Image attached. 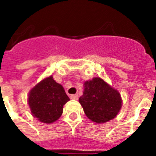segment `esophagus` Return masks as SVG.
Wrapping results in <instances>:
<instances>
[{"instance_id":"obj_1","label":"esophagus","mask_w":156,"mask_h":156,"mask_svg":"<svg viewBox=\"0 0 156 156\" xmlns=\"http://www.w3.org/2000/svg\"><path fill=\"white\" fill-rule=\"evenodd\" d=\"M70 98L73 99V100H77L78 99V95L77 94H72L70 96Z\"/></svg>"}]
</instances>
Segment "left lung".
Here are the masks:
<instances>
[{"instance_id":"left-lung-1","label":"left lung","mask_w":156,"mask_h":156,"mask_svg":"<svg viewBox=\"0 0 156 156\" xmlns=\"http://www.w3.org/2000/svg\"><path fill=\"white\" fill-rule=\"evenodd\" d=\"M84 90L79 98L85 115L96 123L114 119L122 108L119 92L100 77L85 81Z\"/></svg>"}]
</instances>
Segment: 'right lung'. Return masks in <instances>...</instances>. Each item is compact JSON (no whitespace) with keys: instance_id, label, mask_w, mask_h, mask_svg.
<instances>
[{"instance_id":"add662e5","label":"right lung","mask_w":156,"mask_h":156,"mask_svg":"<svg viewBox=\"0 0 156 156\" xmlns=\"http://www.w3.org/2000/svg\"><path fill=\"white\" fill-rule=\"evenodd\" d=\"M69 98L61 84L50 76L30 90L28 104L32 115L44 123H52L60 118L63 106Z\"/></svg>"}]
</instances>
